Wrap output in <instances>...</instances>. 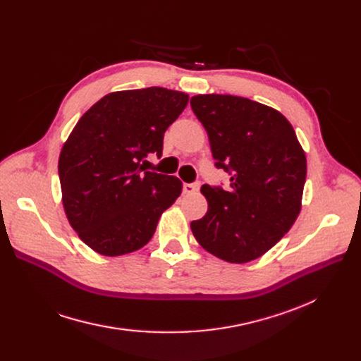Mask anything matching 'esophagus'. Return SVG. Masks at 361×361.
Wrapping results in <instances>:
<instances>
[{
    "label": "esophagus",
    "mask_w": 361,
    "mask_h": 361,
    "mask_svg": "<svg viewBox=\"0 0 361 361\" xmlns=\"http://www.w3.org/2000/svg\"><path fill=\"white\" fill-rule=\"evenodd\" d=\"M199 188H200V184L199 183H192V184H184L183 185V192L185 193V195H193V193H196V192H199Z\"/></svg>",
    "instance_id": "34e87169"
}]
</instances>
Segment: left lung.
Wrapping results in <instances>:
<instances>
[{
    "mask_svg": "<svg viewBox=\"0 0 361 361\" xmlns=\"http://www.w3.org/2000/svg\"><path fill=\"white\" fill-rule=\"evenodd\" d=\"M190 105L209 137L231 188L202 185L206 215L190 224L211 255L230 263L260 257L288 233L301 211L307 161L291 123L256 101L196 94Z\"/></svg>",
    "mask_w": 361,
    "mask_h": 361,
    "instance_id": "8db88e82",
    "label": "left lung"
}]
</instances>
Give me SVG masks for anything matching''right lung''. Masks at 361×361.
Here are the masks:
<instances>
[{
  "mask_svg": "<svg viewBox=\"0 0 361 361\" xmlns=\"http://www.w3.org/2000/svg\"><path fill=\"white\" fill-rule=\"evenodd\" d=\"M187 104V93L165 87L111 92L71 130L59 159L61 200L93 252L114 257L142 249L181 195L177 177L143 165L149 154L162 155L164 133Z\"/></svg>",
  "mask_w": 361,
  "mask_h": 361,
  "instance_id": "1",
  "label": "right lung"
}]
</instances>
